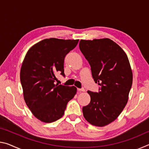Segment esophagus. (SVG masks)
<instances>
[{
  "mask_svg": "<svg viewBox=\"0 0 149 149\" xmlns=\"http://www.w3.org/2000/svg\"><path fill=\"white\" fill-rule=\"evenodd\" d=\"M77 91H79V92H84L85 90L84 88H81V89H79V88H78Z\"/></svg>",
  "mask_w": 149,
  "mask_h": 149,
  "instance_id": "1",
  "label": "esophagus"
}]
</instances>
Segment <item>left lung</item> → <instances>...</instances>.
<instances>
[{
    "instance_id": "8db88e82",
    "label": "left lung",
    "mask_w": 149,
    "mask_h": 149,
    "mask_svg": "<svg viewBox=\"0 0 149 149\" xmlns=\"http://www.w3.org/2000/svg\"><path fill=\"white\" fill-rule=\"evenodd\" d=\"M79 49L89 62L92 76L100 85L99 93L88 91L91 102L83 107L84 116L99 127L114 122L127 104L133 74L127 54L108 38L81 40Z\"/></svg>"
}]
</instances>
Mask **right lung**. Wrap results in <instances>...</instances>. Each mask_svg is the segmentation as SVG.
Wrapping results in <instances>:
<instances>
[{
    "instance_id": "add662e5",
    "label": "right lung",
    "mask_w": 149,
    "mask_h": 149,
    "mask_svg": "<svg viewBox=\"0 0 149 149\" xmlns=\"http://www.w3.org/2000/svg\"><path fill=\"white\" fill-rule=\"evenodd\" d=\"M79 40L46 39L27 51L20 70L26 104L35 118L51 123L64 114L68 102L77 93L74 86L54 84L56 73L64 76V58Z\"/></svg>"
}]
</instances>
